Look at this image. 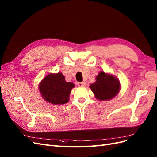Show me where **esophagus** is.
Listing matches in <instances>:
<instances>
[{"label": "esophagus", "instance_id": "34e87169", "mask_svg": "<svg viewBox=\"0 0 157 157\" xmlns=\"http://www.w3.org/2000/svg\"><path fill=\"white\" fill-rule=\"evenodd\" d=\"M77 85L79 87H85V86H86V84L84 82H78Z\"/></svg>", "mask_w": 157, "mask_h": 157}]
</instances>
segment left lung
<instances>
[{
  "mask_svg": "<svg viewBox=\"0 0 157 157\" xmlns=\"http://www.w3.org/2000/svg\"><path fill=\"white\" fill-rule=\"evenodd\" d=\"M94 96L99 101H108L115 98L121 90V83L112 74L99 71L96 82L90 85Z\"/></svg>",
  "mask_w": 157,
  "mask_h": 157,
  "instance_id": "8db88e82",
  "label": "left lung"
}]
</instances>
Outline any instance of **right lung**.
<instances>
[{"instance_id": "right-lung-1", "label": "right lung", "mask_w": 157, "mask_h": 157, "mask_svg": "<svg viewBox=\"0 0 157 157\" xmlns=\"http://www.w3.org/2000/svg\"><path fill=\"white\" fill-rule=\"evenodd\" d=\"M74 87L73 82L65 81V76L61 72L49 73L39 84L42 98L55 105L67 103L69 101L71 90Z\"/></svg>"}]
</instances>
